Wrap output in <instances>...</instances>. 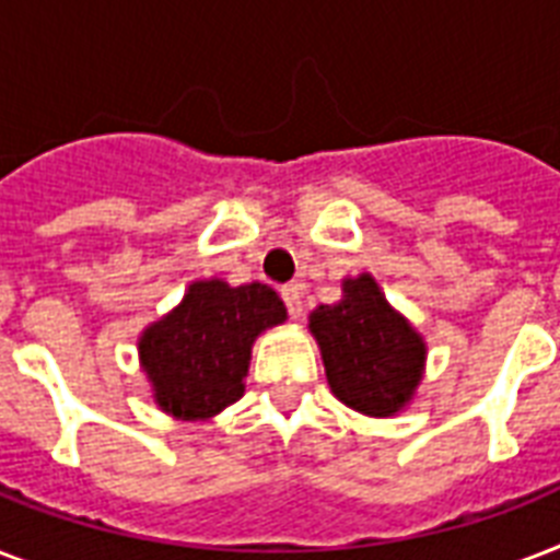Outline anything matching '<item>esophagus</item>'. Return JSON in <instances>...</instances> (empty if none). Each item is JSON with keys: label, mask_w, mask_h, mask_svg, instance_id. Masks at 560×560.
Returning <instances> with one entry per match:
<instances>
[{"label": "esophagus", "mask_w": 560, "mask_h": 560, "mask_svg": "<svg viewBox=\"0 0 560 560\" xmlns=\"http://www.w3.org/2000/svg\"><path fill=\"white\" fill-rule=\"evenodd\" d=\"M281 299H284V305H288V314L293 319L302 316L305 305H302V284H288V288H281Z\"/></svg>", "instance_id": "34e87169"}]
</instances>
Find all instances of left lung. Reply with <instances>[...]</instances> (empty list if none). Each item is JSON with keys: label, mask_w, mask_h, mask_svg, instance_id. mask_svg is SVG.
<instances>
[{"label": "left lung", "mask_w": 560, "mask_h": 560, "mask_svg": "<svg viewBox=\"0 0 560 560\" xmlns=\"http://www.w3.org/2000/svg\"><path fill=\"white\" fill-rule=\"evenodd\" d=\"M334 398L354 412L392 418L424 381L427 342L389 305L372 272L342 279V299L307 316Z\"/></svg>", "instance_id": "8db88e82"}]
</instances>
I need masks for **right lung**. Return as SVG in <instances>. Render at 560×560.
<instances>
[{
  "mask_svg": "<svg viewBox=\"0 0 560 560\" xmlns=\"http://www.w3.org/2000/svg\"><path fill=\"white\" fill-rule=\"evenodd\" d=\"M288 319L279 293L261 281L232 288L223 279L191 281L186 296L139 337V363L162 412L206 421L246 389L253 346Z\"/></svg>",
  "mask_w": 560,
  "mask_h": 560,
  "instance_id": "1",
  "label": "right lung"
}]
</instances>
